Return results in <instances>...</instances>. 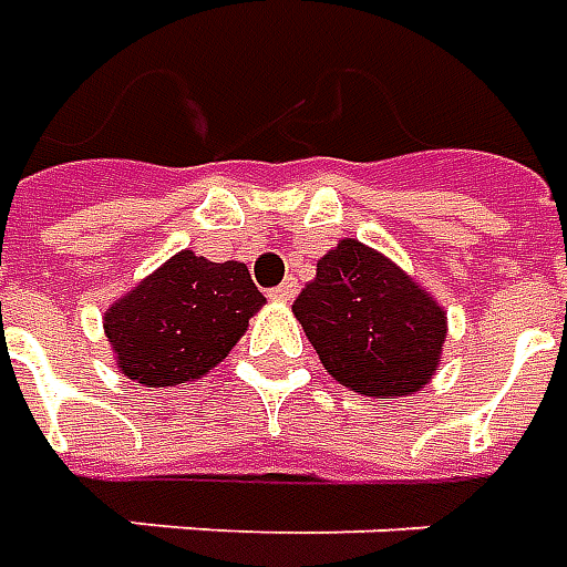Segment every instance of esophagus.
<instances>
[{
  "mask_svg": "<svg viewBox=\"0 0 567 567\" xmlns=\"http://www.w3.org/2000/svg\"><path fill=\"white\" fill-rule=\"evenodd\" d=\"M296 292H299V284H296V280H284V284H280V287H277V290H271V299H275V302H292V299H296Z\"/></svg>",
  "mask_w": 567,
  "mask_h": 567,
  "instance_id": "34e87169",
  "label": "esophagus"
}]
</instances>
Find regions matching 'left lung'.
Instances as JSON below:
<instances>
[{"label":"left lung","instance_id":"1","mask_svg":"<svg viewBox=\"0 0 567 567\" xmlns=\"http://www.w3.org/2000/svg\"><path fill=\"white\" fill-rule=\"evenodd\" d=\"M292 315L329 375L372 400L431 384L449 336L443 305L357 238L317 259L315 280L292 302Z\"/></svg>","mask_w":567,"mask_h":567}]
</instances>
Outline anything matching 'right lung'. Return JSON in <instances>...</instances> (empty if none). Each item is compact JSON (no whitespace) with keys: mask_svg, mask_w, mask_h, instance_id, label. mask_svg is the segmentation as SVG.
Here are the masks:
<instances>
[{"mask_svg":"<svg viewBox=\"0 0 567 567\" xmlns=\"http://www.w3.org/2000/svg\"><path fill=\"white\" fill-rule=\"evenodd\" d=\"M265 305L244 262L179 250L103 315L115 367L143 388H183L219 367Z\"/></svg>","mask_w":567,"mask_h":567,"instance_id":"add662e5","label":"right lung"}]
</instances>
